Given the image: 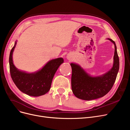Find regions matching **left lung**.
Listing matches in <instances>:
<instances>
[{
  "mask_svg": "<svg viewBox=\"0 0 130 130\" xmlns=\"http://www.w3.org/2000/svg\"><path fill=\"white\" fill-rule=\"evenodd\" d=\"M108 39L114 43L115 52L113 66L105 74L93 77L88 74L80 65L71 63L72 71V90L77 98L84 100H90L103 97L113 86L119 70V57L115 42L111 39Z\"/></svg>",
  "mask_w": 130,
  "mask_h": 130,
  "instance_id": "8db88e82",
  "label": "left lung"
}]
</instances>
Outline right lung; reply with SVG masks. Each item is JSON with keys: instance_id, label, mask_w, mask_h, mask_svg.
<instances>
[{"instance_id": "1", "label": "right lung", "mask_w": 130, "mask_h": 130, "mask_svg": "<svg viewBox=\"0 0 130 130\" xmlns=\"http://www.w3.org/2000/svg\"><path fill=\"white\" fill-rule=\"evenodd\" d=\"M16 44L11 50L9 58V70L12 80L21 91L30 96L38 97L47 93L50 89L56 72L63 63V58H58L49 61L39 71L27 73L18 70L13 61V53Z\"/></svg>"}]
</instances>
